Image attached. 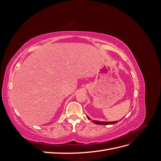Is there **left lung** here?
Masks as SVG:
<instances>
[{
  "mask_svg": "<svg viewBox=\"0 0 161 161\" xmlns=\"http://www.w3.org/2000/svg\"><path fill=\"white\" fill-rule=\"evenodd\" d=\"M86 117L89 119H91L89 117H88L87 115ZM92 121L94 124H98V125H111V124H115L118 122V121H97V120H92Z\"/></svg>",
  "mask_w": 161,
  "mask_h": 161,
  "instance_id": "left-lung-1",
  "label": "left lung"
}]
</instances>
